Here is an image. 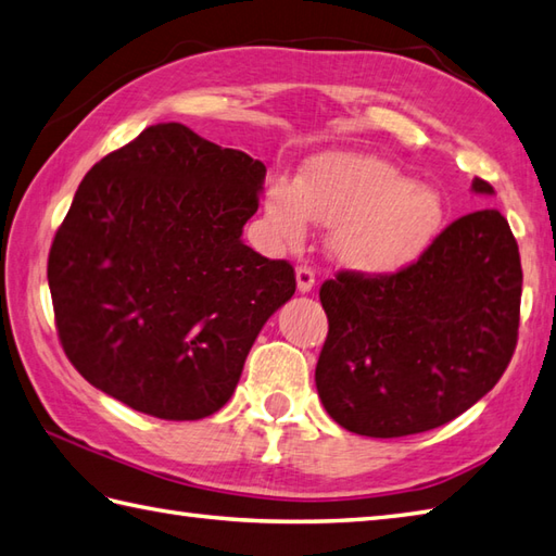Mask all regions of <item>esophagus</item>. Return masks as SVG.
<instances>
[{
	"instance_id": "1",
	"label": "esophagus",
	"mask_w": 556,
	"mask_h": 556,
	"mask_svg": "<svg viewBox=\"0 0 556 556\" xmlns=\"http://www.w3.org/2000/svg\"><path fill=\"white\" fill-rule=\"evenodd\" d=\"M294 278H298V290L300 292H312L316 276H314V270L309 266H298V270H294Z\"/></svg>"
}]
</instances>
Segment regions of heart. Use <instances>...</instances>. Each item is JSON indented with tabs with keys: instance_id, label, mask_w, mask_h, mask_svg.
Instances as JSON below:
<instances>
[{
	"instance_id": "obj_1",
	"label": "heart",
	"mask_w": 556,
	"mask_h": 556,
	"mask_svg": "<svg viewBox=\"0 0 556 556\" xmlns=\"http://www.w3.org/2000/svg\"><path fill=\"white\" fill-rule=\"evenodd\" d=\"M266 218L280 242L298 247L312 220L331 230V254L367 276H391L420 258L444 223L434 189L413 185L399 167L369 153H319L300 182L274 177Z\"/></svg>"
}]
</instances>
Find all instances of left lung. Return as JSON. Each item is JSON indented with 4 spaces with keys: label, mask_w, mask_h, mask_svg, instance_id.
<instances>
[{
    "label": "left lung",
    "mask_w": 556,
    "mask_h": 556,
    "mask_svg": "<svg viewBox=\"0 0 556 556\" xmlns=\"http://www.w3.org/2000/svg\"><path fill=\"white\" fill-rule=\"evenodd\" d=\"M475 194H494L472 179ZM520 254L500 211L453 220L391 276L341 270L321 286L328 336L316 391L348 432L377 439L451 422L502 379L518 341Z\"/></svg>",
    "instance_id": "left-lung-1"
}]
</instances>
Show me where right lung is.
<instances>
[{
	"instance_id": "right-lung-1",
	"label": "right lung",
	"mask_w": 556,
	"mask_h": 556,
	"mask_svg": "<svg viewBox=\"0 0 556 556\" xmlns=\"http://www.w3.org/2000/svg\"><path fill=\"white\" fill-rule=\"evenodd\" d=\"M266 165L179 122L88 169L48 258L66 357L96 389L161 420L230 401L294 270L242 242Z\"/></svg>"
}]
</instances>
